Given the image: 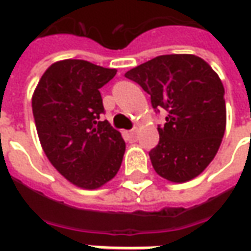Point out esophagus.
<instances>
[{
  "label": "esophagus",
  "mask_w": 251,
  "mask_h": 251,
  "mask_svg": "<svg viewBox=\"0 0 251 251\" xmlns=\"http://www.w3.org/2000/svg\"><path fill=\"white\" fill-rule=\"evenodd\" d=\"M126 135H127V137H128L130 140H134V138H135V135H137V131H135V130L127 131V132H126Z\"/></svg>",
  "instance_id": "1"
}]
</instances>
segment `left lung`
Listing matches in <instances>:
<instances>
[{
  "instance_id": "left-lung-1",
  "label": "left lung",
  "mask_w": 251,
  "mask_h": 251,
  "mask_svg": "<svg viewBox=\"0 0 251 251\" xmlns=\"http://www.w3.org/2000/svg\"><path fill=\"white\" fill-rule=\"evenodd\" d=\"M151 95L152 107L166 111L159 144L150 158L160 177L184 183L215 158L226 127L225 89L207 61L193 54L155 57L126 73Z\"/></svg>"
}]
</instances>
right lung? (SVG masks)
I'll return each mask as SVG.
<instances>
[{"mask_svg":"<svg viewBox=\"0 0 251 251\" xmlns=\"http://www.w3.org/2000/svg\"><path fill=\"white\" fill-rule=\"evenodd\" d=\"M117 70L85 60L51 64L34 89L32 109L46 156L60 175L95 190L119 172L126 151L121 134L107 120L100 89Z\"/></svg>","mask_w":251,"mask_h":251,"instance_id":"add662e5","label":"right lung"}]
</instances>
